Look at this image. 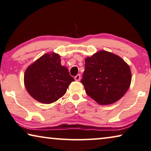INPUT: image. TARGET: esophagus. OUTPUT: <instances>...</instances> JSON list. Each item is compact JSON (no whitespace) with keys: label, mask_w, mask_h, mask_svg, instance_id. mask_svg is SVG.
I'll return each instance as SVG.
<instances>
[{"label":"esophagus","mask_w":151,"mask_h":151,"mask_svg":"<svg viewBox=\"0 0 151 151\" xmlns=\"http://www.w3.org/2000/svg\"><path fill=\"white\" fill-rule=\"evenodd\" d=\"M75 80L77 81H79L80 80H81V76L80 75V74H78L77 76H75Z\"/></svg>","instance_id":"34e87169"}]
</instances>
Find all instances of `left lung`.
I'll return each mask as SVG.
<instances>
[{"mask_svg":"<svg viewBox=\"0 0 151 151\" xmlns=\"http://www.w3.org/2000/svg\"><path fill=\"white\" fill-rule=\"evenodd\" d=\"M131 80L129 65L112 53L102 50L85 59L81 83L86 93L99 104L119 100L127 92Z\"/></svg>","mask_w":151,"mask_h":151,"instance_id":"left-lung-1","label":"left lung"}]
</instances>
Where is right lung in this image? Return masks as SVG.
Listing matches in <instances>:
<instances>
[{"mask_svg": "<svg viewBox=\"0 0 151 151\" xmlns=\"http://www.w3.org/2000/svg\"><path fill=\"white\" fill-rule=\"evenodd\" d=\"M74 78L68 68L61 65L58 54L46 53L29 65L24 76L27 92L43 104L55 102L65 94Z\"/></svg>", "mask_w": 151, "mask_h": 151, "instance_id": "obj_1", "label": "right lung"}]
</instances>
